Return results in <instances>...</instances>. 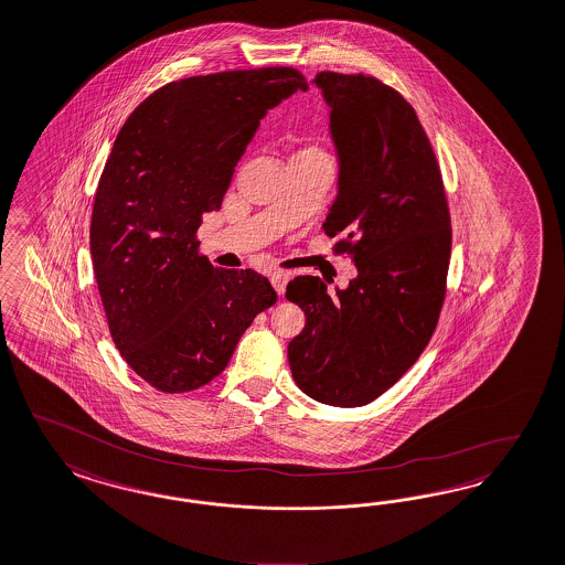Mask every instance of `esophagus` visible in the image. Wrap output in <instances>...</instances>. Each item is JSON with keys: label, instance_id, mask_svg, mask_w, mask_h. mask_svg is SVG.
<instances>
[{"label": "esophagus", "instance_id": "esophagus-1", "mask_svg": "<svg viewBox=\"0 0 565 565\" xmlns=\"http://www.w3.org/2000/svg\"><path fill=\"white\" fill-rule=\"evenodd\" d=\"M269 279H271L275 292L281 296V294L286 292V286H288V279H290V275L284 271H275L269 275Z\"/></svg>", "mask_w": 565, "mask_h": 565}]
</instances>
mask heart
Masks as SVG:
<instances>
[{
	"mask_svg": "<svg viewBox=\"0 0 565 565\" xmlns=\"http://www.w3.org/2000/svg\"><path fill=\"white\" fill-rule=\"evenodd\" d=\"M302 152H321L317 146H311V148H307V150H302Z\"/></svg>",
	"mask_w": 565,
	"mask_h": 565,
	"instance_id": "obj_1",
	"label": "heart"
}]
</instances>
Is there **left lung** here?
<instances>
[{"label": "left lung", "instance_id": "obj_1", "mask_svg": "<svg viewBox=\"0 0 565 565\" xmlns=\"http://www.w3.org/2000/svg\"><path fill=\"white\" fill-rule=\"evenodd\" d=\"M340 177L323 230L359 275L328 292L312 275L286 298L307 326L288 344L294 382L331 407H361L394 386L428 347L447 294L450 213L443 173L413 106L367 75L323 71Z\"/></svg>", "mask_w": 565, "mask_h": 565}]
</instances>
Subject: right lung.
<instances>
[{"label": "right lung", "mask_w": 565, "mask_h": 565, "mask_svg": "<svg viewBox=\"0 0 565 565\" xmlns=\"http://www.w3.org/2000/svg\"><path fill=\"white\" fill-rule=\"evenodd\" d=\"M290 66L179 78L120 127L99 177L92 260L108 330L127 365L160 392H190L227 367L277 294L260 273L198 253L260 118L307 89Z\"/></svg>", "instance_id": "right-lung-1"}]
</instances>
